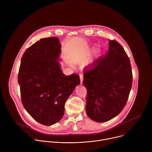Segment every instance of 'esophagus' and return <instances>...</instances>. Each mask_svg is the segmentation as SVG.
I'll use <instances>...</instances> for the list:
<instances>
[{"mask_svg": "<svg viewBox=\"0 0 152 152\" xmlns=\"http://www.w3.org/2000/svg\"><path fill=\"white\" fill-rule=\"evenodd\" d=\"M80 84H82V82H83V77L81 75H80Z\"/></svg>", "mask_w": 152, "mask_h": 152, "instance_id": "esophagus-1", "label": "esophagus"}]
</instances>
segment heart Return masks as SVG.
Segmentation results:
<instances>
[{
  "mask_svg": "<svg viewBox=\"0 0 152 152\" xmlns=\"http://www.w3.org/2000/svg\"><path fill=\"white\" fill-rule=\"evenodd\" d=\"M86 58V53L84 52H80L77 56V61L79 62L83 61Z\"/></svg>",
  "mask_w": 152,
  "mask_h": 152,
  "instance_id": "b5f03b06",
  "label": "heart"
}]
</instances>
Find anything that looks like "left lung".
Masks as SVG:
<instances>
[{
  "mask_svg": "<svg viewBox=\"0 0 152 152\" xmlns=\"http://www.w3.org/2000/svg\"><path fill=\"white\" fill-rule=\"evenodd\" d=\"M109 49L83 72V84L87 90L86 113L93 121H109L126 104L132 85L131 62L121 45L109 41Z\"/></svg>",
  "mask_w": 152,
  "mask_h": 152,
  "instance_id": "8db88e82",
  "label": "left lung"
}]
</instances>
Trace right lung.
Wrapping results in <instances>:
<instances>
[{
	"label": "right lung",
	"instance_id": "obj_1",
	"mask_svg": "<svg viewBox=\"0 0 152 152\" xmlns=\"http://www.w3.org/2000/svg\"><path fill=\"white\" fill-rule=\"evenodd\" d=\"M61 47L57 37L39 39L26 50L18 71L21 102L34 120L46 126L62 118L65 103L80 83L79 75L63 74L58 61Z\"/></svg>",
	"mask_w": 152,
	"mask_h": 152
}]
</instances>
